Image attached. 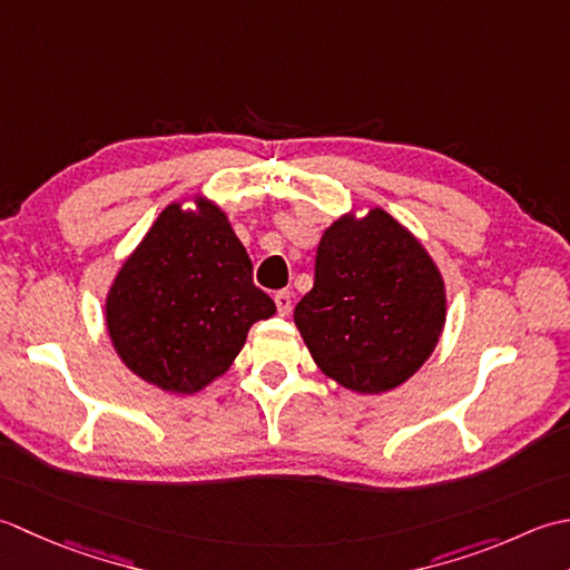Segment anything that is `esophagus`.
<instances>
[{"label": "esophagus", "mask_w": 570, "mask_h": 570, "mask_svg": "<svg viewBox=\"0 0 570 570\" xmlns=\"http://www.w3.org/2000/svg\"><path fill=\"white\" fill-rule=\"evenodd\" d=\"M273 299H275L277 315H281V317L289 315V309H293V295H289L287 289H277V293L273 295Z\"/></svg>", "instance_id": "esophagus-1"}]
</instances>
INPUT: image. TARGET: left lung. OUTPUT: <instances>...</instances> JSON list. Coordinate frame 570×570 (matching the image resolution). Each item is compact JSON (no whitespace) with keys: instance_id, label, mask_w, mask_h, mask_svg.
Listing matches in <instances>:
<instances>
[{"instance_id":"obj_1","label":"left lung","mask_w":570,"mask_h":570,"mask_svg":"<svg viewBox=\"0 0 570 570\" xmlns=\"http://www.w3.org/2000/svg\"><path fill=\"white\" fill-rule=\"evenodd\" d=\"M295 324L317 366L358 393L411 379L445 324V285L425 248L383 208L344 216L317 246Z\"/></svg>"}]
</instances>
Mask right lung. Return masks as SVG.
Listing matches in <instances>:
<instances>
[{
	"mask_svg": "<svg viewBox=\"0 0 570 570\" xmlns=\"http://www.w3.org/2000/svg\"><path fill=\"white\" fill-rule=\"evenodd\" d=\"M169 204L110 287L106 322L125 366L161 391L194 393L234 364L253 322L275 302L226 214Z\"/></svg>",
	"mask_w": 570,
	"mask_h": 570,
	"instance_id": "right-lung-1",
	"label": "right lung"
}]
</instances>
